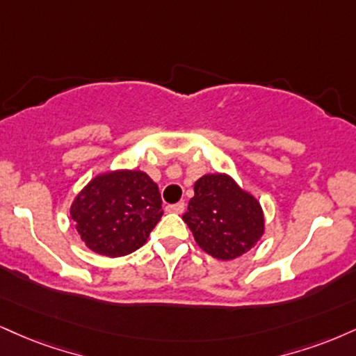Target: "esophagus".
<instances>
[{
	"mask_svg": "<svg viewBox=\"0 0 356 356\" xmlns=\"http://www.w3.org/2000/svg\"><path fill=\"white\" fill-rule=\"evenodd\" d=\"M184 209H186V204H184V202L167 205V212H172V213H182Z\"/></svg>",
	"mask_w": 356,
	"mask_h": 356,
	"instance_id": "1",
	"label": "esophagus"
}]
</instances>
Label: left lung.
Returning a JSON list of instances; mask_svg holds the SVG:
<instances>
[{
    "label": "left lung",
    "instance_id": "8db88e82",
    "mask_svg": "<svg viewBox=\"0 0 356 356\" xmlns=\"http://www.w3.org/2000/svg\"><path fill=\"white\" fill-rule=\"evenodd\" d=\"M194 192L182 219L204 252L219 260H234L260 241L265 230L260 202L230 175H202Z\"/></svg>",
    "mask_w": 356,
    "mask_h": 356
}]
</instances>
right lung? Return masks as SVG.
<instances>
[{"instance_id": "right-lung-1", "label": "right lung", "mask_w": 356, "mask_h": 356, "mask_svg": "<svg viewBox=\"0 0 356 356\" xmlns=\"http://www.w3.org/2000/svg\"><path fill=\"white\" fill-rule=\"evenodd\" d=\"M70 212L86 247L113 259L143 247L164 213L157 184L127 169L94 177Z\"/></svg>"}]
</instances>
